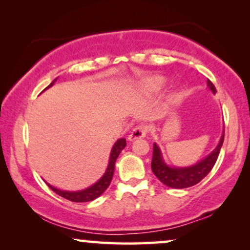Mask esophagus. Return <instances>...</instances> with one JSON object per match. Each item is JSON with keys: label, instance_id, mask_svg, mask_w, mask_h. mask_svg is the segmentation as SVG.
Masks as SVG:
<instances>
[{"label": "esophagus", "instance_id": "34e87169", "mask_svg": "<svg viewBox=\"0 0 250 250\" xmlns=\"http://www.w3.org/2000/svg\"><path fill=\"white\" fill-rule=\"evenodd\" d=\"M146 129H148V128H146V126H142V125L136 126V127L133 129L131 133H129L128 140H129V141H133V140H135V139L145 138L146 134Z\"/></svg>", "mask_w": 250, "mask_h": 250}]
</instances>
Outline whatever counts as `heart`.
I'll list each match as a JSON object with an SVG mask.
<instances>
[{
    "label": "heart",
    "mask_w": 250,
    "mask_h": 250,
    "mask_svg": "<svg viewBox=\"0 0 250 250\" xmlns=\"http://www.w3.org/2000/svg\"><path fill=\"white\" fill-rule=\"evenodd\" d=\"M164 85V80L162 77H156L153 78L149 82L148 84H146V87L150 88V90H158Z\"/></svg>",
    "instance_id": "heart-1"
}]
</instances>
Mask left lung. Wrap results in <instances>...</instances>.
<instances>
[{
	"label": "left lung",
	"instance_id": "obj_1",
	"mask_svg": "<svg viewBox=\"0 0 250 250\" xmlns=\"http://www.w3.org/2000/svg\"><path fill=\"white\" fill-rule=\"evenodd\" d=\"M207 85L209 90L215 94L216 88L214 84L209 80H207ZM224 141V132L222 134V138L218 142L216 148L211 151L207 157H205L203 160L198 162L196 165L189 167H170L164 162L162 152H160L159 146L153 145V153H152V162H151V169L155 175L157 176L160 182L165 184L169 188L174 189H184L196 186L199 183L205 176L208 175L213 168L215 163H216L217 157L220 155V150L222 148Z\"/></svg>",
	"mask_w": 250,
	"mask_h": 250
}]
</instances>
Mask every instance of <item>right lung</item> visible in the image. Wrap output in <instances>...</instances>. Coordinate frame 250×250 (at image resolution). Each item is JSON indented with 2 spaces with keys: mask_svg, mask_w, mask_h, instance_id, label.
I'll use <instances>...</instances> for the list:
<instances>
[{
  "mask_svg": "<svg viewBox=\"0 0 250 250\" xmlns=\"http://www.w3.org/2000/svg\"><path fill=\"white\" fill-rule=\"evenodd\" d=\"M57 80H58V78H56V80H54L52 83H51L46 88L52 86V85L54 84V82H56ZM46 88H45V90H46ZM125 146H126V140L125 139H119V140H117V141H116V143L111 149L110 158H109V164H108L107 169H105V173L104 174V176H102L97 183H94L93 186L87 188V189L71 192V191L59 190V189H57V188L50 186V184H47V186L50 187V189L52 190L53 192L59 194V196L64 198V199L74 201V203H86V201H92V200L97 199L98 197H100L101 194L104 193L105 190H107L109 184H110L111 180H112V176H114L115 163L118 158L119 153L122 152V150L124 149Z\"/></svg>",
  "mask_w": 250,
  "mask_h": 250,
  "instance_id": "add662e5",
  "label": "right lung"
}]
</instances>
